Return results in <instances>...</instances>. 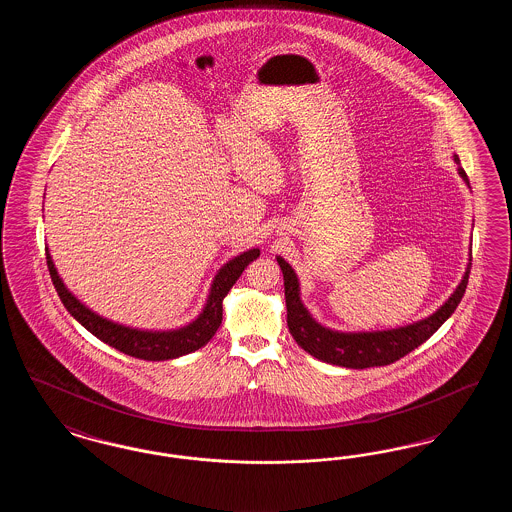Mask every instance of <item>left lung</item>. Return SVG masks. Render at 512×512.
I'll use <instances>...</instances> for the list:
<instances>
[{
	"label": "left lung",
	"instance_id": "left-lung-1",
	"mask_svg": "<svg viewBox=\"0 0 512 512\" xmlns=\"http://www.w3.org/2000/svg\"><path fill=\"white\" fill-rule=\"evenodd\" d=\"M453 161L459 165V176L470 188L468 176L463 171L459 157ZM280 270L284 274V290H286V309H288V328L293 340L309 355L328 365L345 366V368H370V366H386L399 361L407 353H411L418 345H422L432 334H436L439 326L455 313L463 299L468 274L472 267V251L466 263L463 280L455 288V292L447 297V301L436 309L430 317L411 322L407 326H397L388 330H372V332H341L320 324L311 311L305 307L301 299V286L292 265L276 257Z\"/></svg>",
	"mask_w": 512,
	"mask_h": 512
}]
</instances>
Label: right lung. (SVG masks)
Listing matches in <instances>:
<instances>
[{"instance_id": "obj_1", "label": "right lung", "mask_w": 512, "mask_h": 512, "mask_svg": "<svg viewBox=\"0 0 512 512\" xmlns=\"http://www.w3.org/2000/svg\"><path fill=\"white\" fill-rule=\"evenodd\" d=\"M261 255L259 247L247 249L244 253L232 257L228 263H224L217 270L211 290L207 295V301L201 309V313L188 324L171 330H144L126 326L121 322H113L111 318L101 317L96 311H92L88 305H84L74 295L59 276L53 257L46 247V259H48L49 274L53 280V286L59 293L65 309L73 315L90 334H94L98 340L119 349L124 355L144 359V361H169L178 359L182 355H188L192 351L201 349L207 341L211 340L222 322V301L230 292V288L236 284V280L242 276L247 265L255 261Z\"/></svg>"}]
</instances>
